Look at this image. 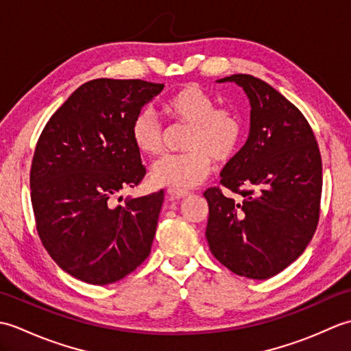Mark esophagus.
Masks as SVG:
<instances>
[{"label": "esophagus", "mask_w": 351, "mask_h": 351, "mask_svg": "<svg viewBox=\"0 0 351 351\" xmlns=\"http://www.w3.org/2000/svg\"><path fill=\"white\" fill-rule=\"evenodd\" d=\"M167 193L171 197H176V199H181V197H187L190 193L185 191V190H180V189H167Z\"/></svg>", "instance_id": "1"}]
</instances>
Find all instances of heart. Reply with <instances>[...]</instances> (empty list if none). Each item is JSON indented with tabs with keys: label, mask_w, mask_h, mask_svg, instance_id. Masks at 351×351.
<instances>
[{
	"label": "heart",
	"mask_w": 351,
	"mask_h": 351,
	"mask_svg": "<svg viewBox=\"0 0 351 351\" xmlns=\"http://www.w3.org/2000/svg\"><path fill=\"white\" fill-rule=\"evenodd\" d=\"M162 110L175 122L190 126V131L184 141L187 152L166 155L152 164L155 184L180 190L196 187L211 173L213 160L225 164L240 152L245 134L243 117L232 108H217L199 86L178 88L162 101ZM131 140L141 154L161 152L164 131L152 111L141 110L132 119Z\"/></svg>",
	"instance_id": "b5f03b06"
}]
</instances>
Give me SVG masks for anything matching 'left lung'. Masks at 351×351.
I'll list each match as a JSON object with an SVG mask.
<instances>
[{
  "label": "left lung",
  "mask_w": 351,
  "mask_h": 351,
  "mask_svg": "<svg viewBox=\"0 0 351 351\" xmlns=\"http://www.w3.org/2000/svg\"><path fill=\"white\" fill-rule=\"evenodd\" d=\"M250 102V132L225 169L210 206L206 240L215 259L249 279H268L293 264L315 234L323 169L314 131L294 104L265 81L235 73Z\"/></svg>",
  "instance_id": "8db88e82"
}]
</instances>
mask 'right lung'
<instances>
[{"instance_id":"add662e5","label":"right lung","mask_w":351,"mask_h":351,"mask_svg":"<svg viewBox=\"0 0 351 351\" xmlns=\"http://www.w3.org/2000/svg\"><path fill=\"white\" fill-rule=\"evenodd\" d=\"M164 84L98 78L51 116L29 171L36 229L57 265L92 285L123 279L149 256L164 191L122 202L146 175L131 123Z\"/></svg>"}]
</instances>
